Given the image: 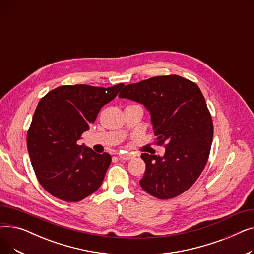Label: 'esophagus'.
<instances>
[{
    "label": "esophagus",
    "mask_w": 254,
    "mask_h": 254,
    "mask_svg": "<svg viewBox=\"0 0 254 254\" xmlns=\"http://www.w3.org/2000/svg\"><path fill=\"white\" fill-rule=\"evenodd\" d=\"M118 158L120 161H129L130 158H132V155L129 153H119Z\"/></svg>",
    "instance_id": "obj_1"
}]
</instances>
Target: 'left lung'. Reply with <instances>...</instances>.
<instances>
[{
	"label": "left lung",
	"mask_w": 254,
	"mask_h": 254,
	"mask_svg": "<svg viewBox=\"0 0 254 254\" xmlns=\"http://www.w3.org/2000/svg\"><path fill=\"white\" fill-rule=\"evenodd\" d=\"M150 111L155 142L163 157L142 153L146 164L141 188L159 199L190 189L208 162L213 122L199 87L178 75L156 76L126 85L119 92Z\"/></svg>",
	"instance_id": "1"
}]
</instances>
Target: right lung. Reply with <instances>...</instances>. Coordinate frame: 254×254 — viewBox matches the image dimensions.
<instances>
[{"label":"right lung","instance_id":"add662e5","mask_svg":"<svg viewBox=\"0 0 254 254\" xmlns=\"http://www.w3.org/2000/svg\"><path fill=\"white\" fill-rule=\"evenodd\" d=\"M124 85H63L40 100L26 135V146L36 177L47 192L75 203L100 188L111 155L88 147L82 149L77 141Z\"/></svg>","mask_w":254,"mask_h":254}]
</instances>
